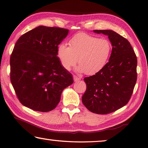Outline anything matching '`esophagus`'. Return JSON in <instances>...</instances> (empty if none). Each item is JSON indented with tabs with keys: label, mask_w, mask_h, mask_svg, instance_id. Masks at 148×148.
Masks as SVG:
<instances>
[{
	"label": "esophagus",
	"mask_w": 148,
	"mask_h": 148,
	"mask_svg": "<svg viewBox=\"0 0 148 148\" xmlns=\"http://www.w3.org/2000/svg\"><path fill=\"white\" fill-rule=\"evenodd\" d=\"M73 80H74L75 82H77V81H79V80H80V79L78 77L75 76V75H73Z\"/></svg>",
	"instance_id": "34e87169"
}]
</instances>
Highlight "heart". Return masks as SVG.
<instances>
[{
    "label": "heart",
    "instance_id": "1",
    "mask_svg": "<svg viewBox=\"0 0 148 148\" xmlns=\"http://www.w3.org/2000/svg\"><path fill=\"white\" fill-rule=\"evenodd\" d=\"M69 46L60 44L57 47V56L62 67L69 70L76 64L77 71L88 75L99 72L106 64L111 53L110 42L86 33L75 35L69 42Z\"/></svg>",
    "mask_w": 148,
    "mask_h": 148
}]
</instances>
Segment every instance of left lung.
Returning <instances> with one entry per match:
<instances>
[{
  "label": "left lung",
  "mask_w": 148,
  "mask_h": 148,
  "mask_svg": "<svg viewBox=\"0 0 148 148\" xmlns=\"http://www.w3.org/2000/svg\"><path fill=\"white\" fill-rule=\"evenodd\" d=\"M108 36L112 45L109 62L98 73L85 77L83 104L97 114H108L127 104L137 78V58L126 38L112 30H93Z\"/></svg>",
  "instance_id": "left-lung-1"
}]
</instances>
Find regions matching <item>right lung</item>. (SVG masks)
Listing matches in <instances>:
<instances>
[{
    "instance_id": "obj_1",
    "label": "right lung",
    "mask_w": 148,
    "mask_h": 148,
    "mask_svg": "<svg viewBox=\"0 0 148 148\" xmlns=\"http://www.w3.org/2000/svg\"><path fill=\"white\" fill-rule=\"evenodd\" d=\"M69 30L38 26L16 41L10 57V79L21 104L48 112L59 103L64 89L73 82L57 57V47Z\"/></svg>"
}]
</instances>
